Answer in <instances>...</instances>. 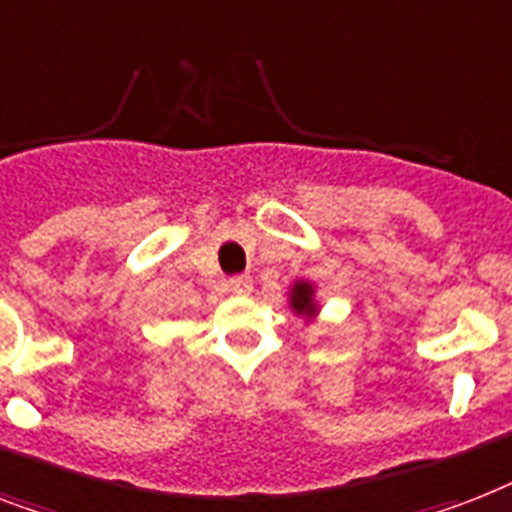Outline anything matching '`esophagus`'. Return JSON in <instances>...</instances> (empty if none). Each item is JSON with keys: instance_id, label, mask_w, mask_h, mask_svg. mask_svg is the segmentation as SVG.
<instances>
[{"instance_id": "1", "label": "esophagus", "mask_w": 512, "mask_h": 512, "mask_svg": "<svg viewBox=\"0 0 512 512\" xmlns=\"http://www.w3.org/2000/svg\"><path fill=\"white\" fill-rule=\"evenodd\" d=\"M228 286H231V292H234V294H249V292H252V278H249V276H234L231 281H228Z\"/></svg>"}]
</instances>
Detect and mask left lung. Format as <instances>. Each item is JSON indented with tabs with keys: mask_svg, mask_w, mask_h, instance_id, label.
I'll list each match as a JSON object with an SVG mask.
<instances>
[{
	"mask_svg": "<svg viewBox=\"0 0 512 512\" xmlns=\"http://www.w3.org/2000/svg\"><path fill=\"white\" fill-rule=\"evenodd\" d=\"M292 307L297 313L313 315L315 313V302H313V286L310 284H294L292 292Z\"/></svg>",
	"mask_w": 512,
	"mask_h": 512,
	"instance_id": "8db88e82",
	"label": "left lung"
}]
</instances>
